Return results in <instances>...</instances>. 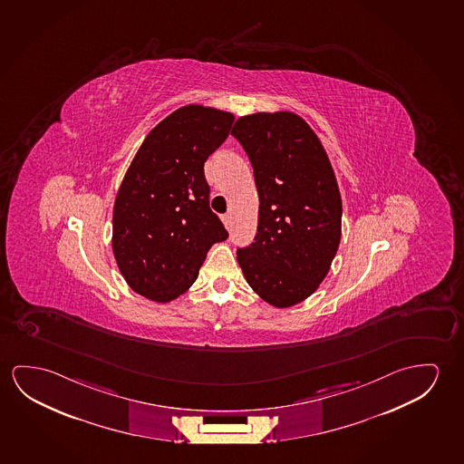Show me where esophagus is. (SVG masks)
Instances as JSON below:
<instances>
[{
    "label": "esophagus",
    "instance_id": "34e87169",
    "mask_svg": "<svg viewBox=\"0 0 464 464\" xmlns=\"http://www.w3.org/2000/svg\"><path fill=\"white\" fill-rule=\"evenodd\" d=\"M221 221H223V225H225V228H229L231 227V215L227 214L221 217Z\"/></svg>",
    "mask_w": 464,
    "mask_h": 464
}]
</instances>
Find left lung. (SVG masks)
<instances>
[{"label": "left lung", "mask_w": 464, "mask_h": 464, "mask_svg": "<svg viewBox=\"0 0 464 464\" xmlns=\"http://www.w3.org/2000/svg\"><path fill=\"white\" fill-rule=\"evenodd\" d=\"M257 186L256 243L237 249L244 278L260 299L289 308L326 278L343 235V199L333 165L300 115H244L231 130Z\"/></svg>", "instance_id": "8db88e82"}]
</instances>
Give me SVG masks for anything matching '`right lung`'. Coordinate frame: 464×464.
<instances>
[{"mask_svg":"<svg viewBox=\"0 0 464 464\" xmlns=\"http://www.w3.org/2000/svg\"><path fill=\"white\" fill-rule=\"evenodd\" d=\"M235 115L189 104L157 123L121 179L112 212V252L136 294L169 304L198 279L207 252L228 233L208 207L204 162Z\"/></svg>","mask_w":464,"mask_h":464,"instance_id":"obj_1","label":"right lung"}]
</instances>
